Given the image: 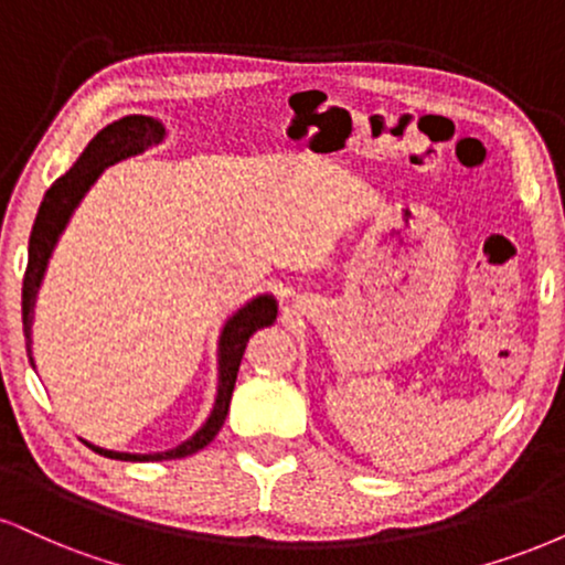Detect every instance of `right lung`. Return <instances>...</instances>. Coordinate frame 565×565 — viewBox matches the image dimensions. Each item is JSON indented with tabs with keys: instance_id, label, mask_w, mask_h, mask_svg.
I'll list each match as a JSON object with an SVG mask.
<instances>
[{
	"instance_id": "1",
	"label": "right lung",
	"mask_w": 565,
	"mask_h": 565,
	"mask_svg": "<svg viewBox=\"0 0 565 565\" xmlns=\"http://www.w3.org/2000/svg\"><path fill=\"white\" fill-rule=\"evenodd\" d=\"M167 138V127L161 125L153 116L132 114L125 119L114 121V125L103 127L93 140L87 142V148L82 151V157L74 161V167L66 174L55 180L50 185V191L44 193L42 204H39L34 228H31L29 238V265H25L23 276V334H25V350H29V361L34 366V355H31V323H34V308H36V295L39 287L44 281V270H47L50 257L61 238V233L66 231L71 215L79 206L84 193L95 185V180L106 172V167L116 164V161L138 157V153L148 151L151 146H159ZM278 316V302L274 295H257L252 297L244 308H238L236 313L225 321L223 332L217 340V395L215 406H212L206 423L193 433L191 438L183 440L180 446L167 451H153V454H129V451H111L100 449V446H89L95 454L108 459H121V462H161V459H180L188 454H196L204 449L212 438L217 436L220 427H223L225 417H228L233 385H236L238 366H242V355L249 337L257 329L270 327Z\"/></svg>"
}]
</instances>
